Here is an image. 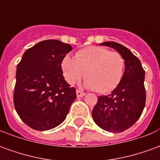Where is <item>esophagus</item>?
<instances>
[{
	"label": "esophagus",
	"mask_w": 160,
	"mask_h": 160,
	"mask_svg": "<svg viewBox=\"0 0 160 160\" xmlns=\"http://www.w3.org/2000/svg\"><path fill=\"white\" fill-rule=\"evenodd\" d=\"M85 95H86V94H85V92H81V91H80V90L76 91L77 98H82V97H84Z\"/></svg>",
	"instance_id": "1"
}]
</instances>
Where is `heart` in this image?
<instances>
[{
  "instance_id": "1",
  "label": "heart",
  "mask_w": 160,
  "mask_h": 160,
  "mask_svg": "<svg viewBox=\"0 0 160 160\" xmlns=\"http://www.w3.org/2000/svg\"><path fill=\"white\" fill-rule=\"evenodd\" d=\"M61 69L66 81L74 85L82 78L84 86L98 93H108L118 87L123 77L125 60L120 53L101 46L80 49L73 56L66 55L61 62Z\"/></svg>"
}]
</instances>
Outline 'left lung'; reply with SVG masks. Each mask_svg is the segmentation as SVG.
Instances as JSON below:
<instances>
[{"label": "left lung", "instance_id": "obj_1", "mask_svg": "<svg viewBox=\"0 0 160 160\" xmlns=\"http://www.w3.org/2000/svg\"><path fill=\"white\" fill-rule=\"evenodd\" d=\"M125 60L123 77L118 87L107 96H99L92 115L95 123L104 130L123 132L141 117L146 103L145 71L140 60L125 46L116 42H104Z\"/></svg>", "mask_w": 160, "mask_h": 160}]
</instances>
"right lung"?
I'll list each match as a JSON object with an SVG mask.
<instances>
[{
    "label": "right lung",
    "instance_id": "right-lung-1",
    "mask_svg": "<svg viewBox=\"0 0 160 160\" xmlns=\"http://www.w3.org/2000/svg\"><path fill=\"white\" fill-rule=\"evenodd\" d=\"M72 46L59 40H44L24 53L17 66L13 93L19 118L35 130L56 128L66 119L76 98L75 88L64 79L61 62Z\"/></svg>",
    "mask_w": 160,
    "mask_h": 160
}]
</instances>
